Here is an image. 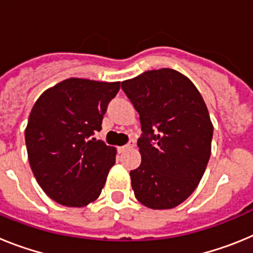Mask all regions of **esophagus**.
<instances>
[{
  "mask_svg": "<svg viewBox=\"0 0 253 253\" xmlns=\"http://www.w3.org/2000/svg\"><path fill=\"white\" fill-rule=\"evenodd\" d=\"M134 146H135V143H134L133 140H130V142H129L128 144H125V146H123V147H119V152H120V153H122V152L126 151V149H130V148H133Z\"/></svg>",
  "mask_w": 253,
  "mask_h": 253,
  "instance_id": "34e87169",
  "label": "esophagus"
}]
</instances>
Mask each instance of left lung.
<instances>
[{"label":"left lung","instance_id":"1","mask_svg":"<svg viewBox=\"0 0 253 253\" xmlns=\"http://www.w3.org/2000/svg\"><path fill=\"white\" fill-rule=\"evenodd\" d=\"M139 114L142 163L130 171L139 203L172 209L185 202L204 175L213 124L202 95L186 76L171 68L147 71L122 82Z\"/></svg>","mask_w":253,"mask_h":253}]
</instances>
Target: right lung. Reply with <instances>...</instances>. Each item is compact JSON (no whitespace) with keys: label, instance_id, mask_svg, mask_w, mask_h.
I'll use <instances>...</instances> for the list:
<instances>
[{"label":"right lung","instance_id":"1","mask_svg":"<svg viewBox=\"0 0 253 253\" xmlns=\"http://www.w3.org/2000/svg\"><path fill=\"white\" fill-rule=\"evenodd\" d=\"M120 82L68 78L40 95L25 129L38 184L60 205L82 208L101 194L116 149L91 138L101 130L107 104Z\"/></svg>","mask_w":253,"mask_h":253}]
</instances>
